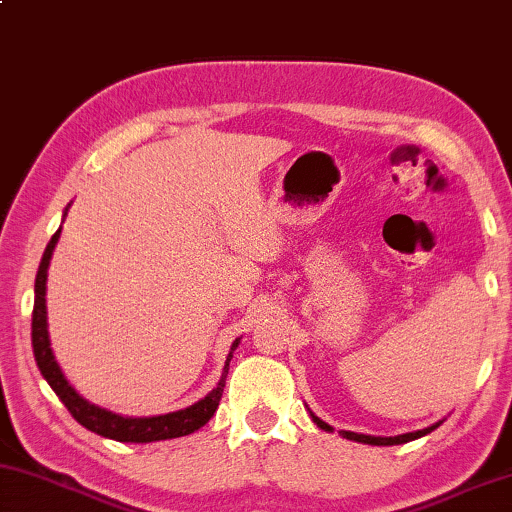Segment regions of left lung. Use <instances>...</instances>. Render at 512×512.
Returning <instances> with one entry per match:
<instances>
[{
  "instance_id": "8db88e82",
  "label": "left lung",
  "mask_w": 512,
  "mask_h": 512,
  "mask_svg": "<svg viewBox=\"0 0 512 512\" xmlns=\"http://www.w3.org/2000/svg\"><path fill=\"white\" fill-rule=\"evenodd\" d=\"M310 416H312V420H315L317 423V427H321V429H326V432H330V427L328 423H324V420H319L315 414H312L310 411ZM441 425V423H434L432 427H425V429H418V432H409V434H400V436H366V434H355V432H346V429H342V434L344 438H348V441H357V443H366V445H402V443H409V441H416V438H420V436H425V434H429V432H434V429Z\"/></svg>"
}]
</instances>
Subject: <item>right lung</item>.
Masks as SVG:
<instances>
[{"mask_svg": "<svg viewBox=\"0 0 512 512\" xmlns=\"http://www.w3.org/2000/svg\"><path fill=\"white\" fill-rule=\"evenodd\" d=\"M67 215V213H65ZM60 229L53 233L47 249H44L42 261L38 267V276H35V303H33V324H31V342H33V355L38 362V369L42 378L49 382V387L56 391V396L62 400V405L69 409V414L74 416L80 425L87 427L89 432L98 436L112 438V441L121 443H152V441H166V438H179L197 432V429L209 423L215 409L220 405L224 380L229 373V362L240 344V337L231 344V351L224 362L222 378L211 393H206L202 400H197L195 405L173 411V414L164 416H150V418H125L112 411L101 409L87 402L80 393L71 387L65 373L56 362L51 351V339L47 330V270L51 263V254L58 245Z\"/></svg>", "mask_w": 512, "mask_h": 512, "instance_id": "right-lung-1", "label": "right lung"}]
</instances>
